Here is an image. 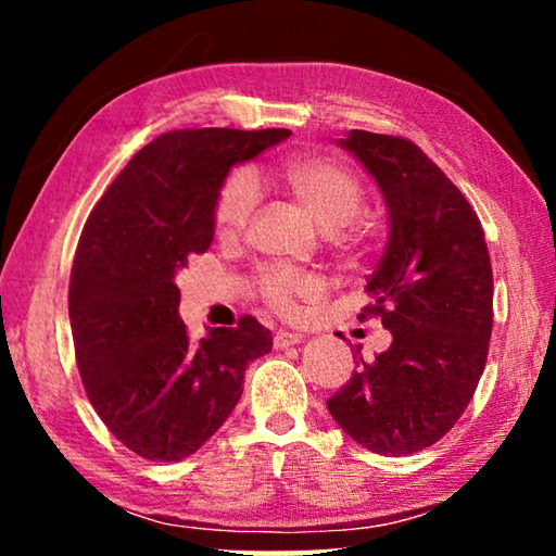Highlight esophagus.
I'll list each match as a JSON object with an SVG mask.
<instances>
[{
  "mask_svg": "<svg viewBox=\"0 0 556 556\" xmlns=\"http://www.w3.org/2000/svg\"><path fill=\"white\" fill-rule=\"evenodd\" d=\"M301 333H291V331H277L275 338H271V343H275V348H289V345H296L301 343Z\"/></svg>",
  "mask_w": 556,
  "mask_h": 556,
  "instance_id": "1",
  "label": "esophagus"
}]
</instances>
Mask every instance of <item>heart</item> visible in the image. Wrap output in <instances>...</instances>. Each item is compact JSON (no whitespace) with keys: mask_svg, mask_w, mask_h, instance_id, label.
<instances>
[{"mask_svg":"<svg viewBox=\"0 0 556 556\" xmlns=\"http://www.w3.org/2000/svg\"><path fill=\"white\" fill-rule=\"evenodd\" d=\"M269 178L287 191L301 208L328 230V240L348 260L368 252V228L353 218L363 208V184L345 166L324 156H291L269 168ZM257 211V191L250 176L230 174L213 203V230L223 244H238ZM255 294L279 316H294L304 301L324 296V281L312 271L281 265L262 267L255 277Z\"/></svg>","mask_w":556,"mask_h":556,"instance_id":"obj_1","label":"heart"}]
</instances>
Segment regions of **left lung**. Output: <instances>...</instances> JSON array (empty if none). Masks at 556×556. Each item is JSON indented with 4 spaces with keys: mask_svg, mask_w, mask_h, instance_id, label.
Here are the masks:
<instances>
[{
    "mask_svg": "<svg viewBox=\"0 0 556 556\" xmlns=\"http://www.w3.org/2000/svg\"><path fill=\"white\" fill-rule=\"evenodd\" d=\"M388 203L390 240L368 279L392 343L357 361L328 400L348 437L375 454L407 456L446 434L481 380L493 331V269L476 211L448 176L402 137L351 129L341 139Z\"/></svg>",
    "mask_w": 556,
    "mask_h": 556,
    "instance_id": "obj_1",
    "label": "left lung"
}]
</instances>
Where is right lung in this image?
Instances as JSON below:
<instances>
[{"label":"right lung","instance_id":"obj_1","mask_svg":"<svg viewBox=\"0 0 556 556\" xmlns=\"http://www.w3.org/2000/svg\"><path fill=\"white\" fill-rule=\"evenodd\" d=\"M289 129H174L131 156L83 228L68 289L75 363L105 427L137 456L199 451L242 394L250 361L271 351L257 318L193 343L176 275L213 242V203L235 164Z\"/></svg>","mask_w":556,"mask_h":556}]
</instances>
